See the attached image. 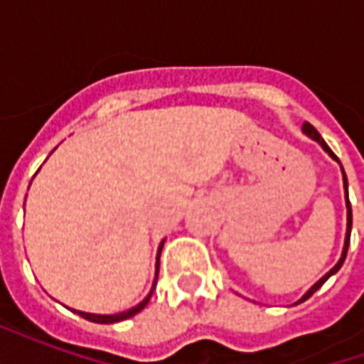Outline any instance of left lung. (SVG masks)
<instances>
[{
	"mask_svg": "<svg viewBox=\"0 0 364 364\" xmlns=\"http://www.w3.org/2000/svg\"><path fill=\"white\" fill-rule=\"evenodd\" d=\"M302 132H304L306 136H308V138H312L314 142H318L321 146V150L326 151V154H328L329 158L331 159H336L337 164H339V167H341V175H343V189H345V206H347V232H345V244H343V252H341V257H339V261H337L336 265H333V267L329 269L328 273L323 274V277H321L320 281L316 282V284H312V287H310V289L306 290V294L302 298H300V300H298V302H294V304H300V302H304V300H308V298L312 296L314 292H316V290L320 289L321 284H323V282L328 281L329 277H331V274H336L337 271H339V269H341V265H343V261H345V257H347V247H349V237H351V224H353V214H351V203H349V197H347V175H345V171H343V166H341V161H339V159H337V156L336 154H333V151L329 150V146L328 144H326V140H323V138H321L320 136V132H318V130H316V128L312 127V124H310V122H304V124H302Z\"/></svg>",
	"mask_w": 364,
	"mask_h": 364,
	"instance_id": "1",
	"label": "left lung"
}]
</instances>
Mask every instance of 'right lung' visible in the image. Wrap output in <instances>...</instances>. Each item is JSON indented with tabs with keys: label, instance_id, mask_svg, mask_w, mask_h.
I'll return each instance as SVG.
<instances>
[{
	"label": "right lung",
	"instance_id": "add662e5",
	"mask_svg": "<svg viewBox=\"0 0 364 364\" xmlns=\"http://www.w3.org/2000/svg\"><path fill=\"white\" fill-rule=\"evenodd\" d=\"M164 242H166V240H161V244H159V247H158V257H156V277H154V284H151V290H150V292H148V296L144 298L140 304L132 306V308H128V310H124V312H119V314H90V312H80V310H72V312L80 314L82 318L93 321V323H117V321L128 320V318H132L134 314L142 312L144 308H146V304L150 302L151 292H154V289H156V282H158L159 255H161V247H164Z\"/></svg>",
	"mask_w": 364,
	"mask_h": 364
}]
</instances>
